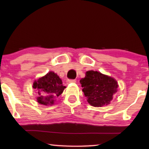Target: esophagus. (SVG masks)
<instances>
[{
	"instance_id": "esophagus-1",
	"label": "esophagus",
	"mask_w": 149,
	"mask_h": 149,
	"mask_svg": "<svg viewBox=\"0 0 149 149\" xmlns=\"http://www.w3.org/2000/svg\"><path fill=\"white\" fill-rule=\"evenodd\" d=\"M67 83H76L77 81L76 79H68L67 80Z\"/></svg>"
}]
</instances>
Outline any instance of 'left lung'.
I'll list each match as a JSON object with an SVG mask.
<instances>
[{
	"label": "left lung",
	"mask_w": 149,
	"mask_h": 149,
	"mask_svg": "<svg viewBox=\"0 0 149 149\" xmlns=\"http://www.w3.org/2000/svg\"><path fill=\"white\" fill-rule=\"evenodd\" d=\"M80 83L87 102L95 107L109 104L113 95L117 91V81L97 71H87Z\"/></svg>",
	"instance_id": "left-lung-1"
}]
</instances>
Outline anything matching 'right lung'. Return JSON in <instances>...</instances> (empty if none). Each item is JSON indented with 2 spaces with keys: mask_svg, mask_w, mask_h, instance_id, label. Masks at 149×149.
<instances>
[{
  "mask_svg": "<svg viewBox=\"0 0 149 149\" xmlns=\"http://www.w3.org/2000/svg\"><path fill=\"white\" fill-rule=\"evenodd\" d=\"M33 88L38 91V102L47 106L54 104L55 99L62 94L66 87L62 85V80L58 75L49 72L34 81Z\"/></svg>",
  "mask_w": 149,
  "mask_h": 149,
  "instance_id": "obj_1",
  "label": "right lung"
}]
</instances>
